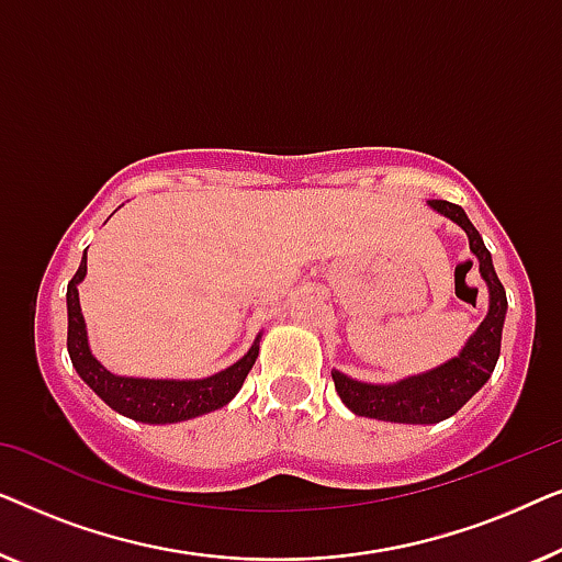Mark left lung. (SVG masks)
I'll return each mask as SVG.
<instances>
[{
  "mask_svg": "<svg viewBox=\"0 0 562 562\" xmlns=\"http://www.w3.org/2000/svg\"><path fill=\"white\" fill-rule=\"evenodd\" d=\"M429 206L465 229L483 281L488 283V314L468 340L463 352L429 373L412 375V379L391 383V386H371V383L352 381L340 371H333L337 394L358 417L402 422V425H435V422L448 419L491 379L498 352H502L506 291L491 263V252L483 245L479 229L465 217L463 206L445 202V199H432Z\"/></svg>",
  "mask_w": 562,
  "mask_h": 562,
  "instance_id": "8db88e82",
  "label": "left lung"
}]
</instances>
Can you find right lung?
<instances>
[{
	"instance_id": "add662e5",
	"label": "right lung",
	"mask_w": 562,
	"mask_h": 562,
	"mask_svg": "<svg viewBox=\"0 0 562 562\" xmlns=\"http://www.w3.org/2000/svg\"><path fill=\"white\" fill-rule=\"evenodd\" d=\"M87 276V252L79 271L68 281L66 304H68V356L76 373L89 383L97 396H102L106 406L114 412L125 414L130 419L148 422V425H168V422H183L199 414L214 412L225 406L237 391L243 381L248 379L252 363L258 358V342L227 371L202 381H150V379H125V375H114L91 356L87 342V325H83V314L79 306V281Z\"/></svg>"
}]
</instances>
